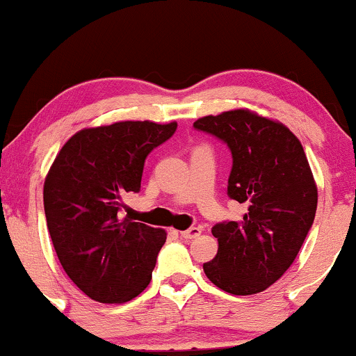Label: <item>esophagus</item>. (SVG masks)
<instances>
[{
  "instance_id": "1",
  "label": "esophagus",
  "mask_w": 356,
  "mask_h": 356,
  "mask_svg": "<svg viewBox=\"0 0 356 356\" xmlns=\"http://www.w3.org/2000/svg\"><path fill=\"white\" fill-rule=\"evenodd\" d=\"M201 232H202L201 227H191V229L181 232V238H184V239H195L199 234H201Z\"/></svg>"
}]
</instances>
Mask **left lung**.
<instances>
[{
	"mask_svg": "<svg viewBox=\"0 0 356 356\" xmlns=\"http://www.w3.org/2000/svg\"><path fill=\"white\" fill-rule=\"evenodd\" d=\"M194 127L231 149L227 194L246 206L239 220L212 227L219 248L204 273L222 291L256 295L288 271L312 227L318 204L312 167L288 127L248 108L197 118Z\"/></svg>",
	"mask_w": 356,
	"mask_h": 356,
	"instance_id": "obj_1",
	"label": "left lung"
}]
</instances>
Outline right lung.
I'll return each instance as SVG.
<instances>
[{
	"label": "right lung",
	"instance_id": "obj_1",
	"mask_svg": "<svg viewBox=\"0 0 356 356\" xmlns=\"http://www.w3.org/2000/svg\"><path fill=\"white\" fill-rule=\"evenodd\" d=\"M177 122L125 120L79 130L56 154L43 186L47 226L68 277L99 303L140 295L167 232L122 218V197L140 191L150 150Z\"/></svg>",
	"mask_w": 356,
	"mask_h": 356
}]
</instances>
